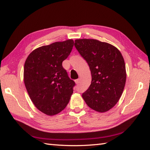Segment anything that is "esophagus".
<instances>
[{
  "mask_svg": "<svg viewBox=\"0 0 150 150\" xmlns=\"http://www.w3.org/2000/svg\"><path fill=\"white\" fill-rule=\"evenodd\" d=\"M79 82H80V79H76V80H75V83L76 84H79Z\"/></svg>",
  "mask_w": 150,
  "mask_h": 150,
  "instance_id": "esophagus-1",
  "label": "esophagus"
}]
</instances>
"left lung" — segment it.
<instances>
[{"mask_svg":"<svg viewBox=\"0 0 150 150\" xmlns=\"http://www.w3.org/2000/svg\"><path fill=\"white\" fill-rule=\"evenodd\" d=\"M74 45L91 72V84L82 94L83 98L96 112L110 110L120 99L126 83V66L121 52L113 45L96 39H77Z\"/></svg>","mask_w":150,"mask_h":150,"instance_id":"1","label":"left lung"}]
</instances>
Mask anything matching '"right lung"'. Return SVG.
<instances>
[{"instance_id":"add662e5","label":"right lung","mask_w":150,"mask_h":150,"mask_svg":"<svg viewBox=\"0 0 150 150\" xmlns=\"http://www.w3.org/2000/svg\"><path fill=\"white\" fill-rule=\"evenodd\" d=\"M69 39L35 49L25 62L24 81L30 99L40 111L47 115L62 112L73 93L74 81L69 78L62 62L74 45Z\"/></svg>"}]
</instances>
